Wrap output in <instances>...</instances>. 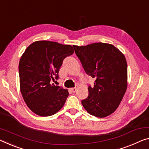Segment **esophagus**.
Listing matches in <instances>:
<instances>
[{"label": "esophagus", "mask_w": 149, "mask_h": 149, "mask_svg": "<svg viewBox=\"0 0 149 149\" xmlns=\"http://www.w3.org/2000/svg\"><path fill=\"white\" fill-rule=\"evenodd\" d=\"M70 91H71L72 93H74L75 92H76L77 91V88L76 87H74V88H71L70 89Z\"/></svg>", "instance_id": "1"}]
</instances>
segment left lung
Returning a JSON list of instances; mask_svg holds the SVG:
<instances>
[{
  "instance_id": "8db88e82",
  "label": "left lung",
  "mask_w": 149,
  "mask_h": 149,
  "mask_svg": "<svg viewBox=\"0 0 149 149\" xmlns=\"http://www.w3.org/2000/svg\"><path fill=\"white\" fill-rule=\"evenodd\" d=\"M86 74L95 78L94 87L88 86V96L82 100L91 115L104 118L119 106L127 88V64L117 48L108 43L73 45Z\"/></svg>"
}]
</instances>
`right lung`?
<instances>
[{
	"label": "right lung",
	"mask_w": 149,
	"mask_h": 149,
	"mask_svg": "<svg viewBox=\"0 0 149 149\" xmlns=\"http://www.w3.org/2000/svg\"><path fill=\"white\" fill-rule=\"evenodd\" d=\"M74 53L71 45L48 40L35 41L20 57V89L25 103L37 115H53L63 108L68 96L67 89L51 84L58 79L63 61Z\"/></svg>",
	"instance_id": "1"
}]
</instances>
